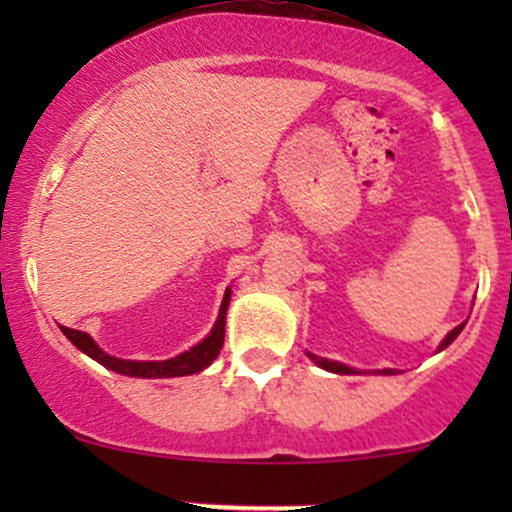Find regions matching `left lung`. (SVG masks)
<instances>
[{"label": "left lung", "instance_id": "8db88e82", "mask_svg": "<svg viewBox=\"0 0 512 512\" xmlns=\"http://www.w3.org/2000/svg\"><path fill=\"white\" fill-rule=\"evenodd\" d=\"M462 327H464V322L462 325H457L455 330H452L448 337L443 339V342H440V346H438V351H443L445 346L448 344H452L457 339V334L462 332ZM310 358H313V361L317 363V366L320 368H325V370H330V373H339V375H354V373H358V370H354V368H349V366H344V363H337V361H330V358H320V356H315V354H308ZM378 373H383V375H395L397 370H392V368H385V370H378Z\"/></svg>", "mask_w": 512, "mask_h": 512}]
</instances>
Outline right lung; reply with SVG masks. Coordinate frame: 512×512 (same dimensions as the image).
<instances>
[{
    "instance_id": "obj_1",
    "label": "right lung",
    "mask_w": 512,
    "mask_h": 512,
    "mask_svg": "<svg viewBox=\"0 0 512 512\" xmlns=\"http://www.w3.org/2000/svg\"><path fill=\"white\" fill-rule=\"evenodd\" d=\"M228 301H231V289L223 293V303L219 308V317L214 322V330L207 334V339H202L197 346H192L185 354L168 358V361H125V358H115L93 342L86 332L72 330V327H62L64 337L72 342L76 349L84 351L86 356H91L93 361H98L101 366L115 370V373L129 375V378H178V375H192L199 373L219 356L223 337H226V310Z\"/></svg>"
}]
</instances>
